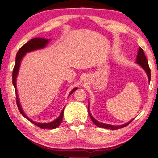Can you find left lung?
<instances>
[{"instance_id":"1","label":"left lung","mask_w":158,"mask_h":158,"mask_svg":"<svg viewBox=\"0 0 158 158\" xmlns=\"http://www.w3.org/2000/svg\"><path fill=\"white\" fill-rule=\"evenodd\" d=\"M136 63L139 64L140 67H142V68L144 69V70L145 71L147 75H148V81L149 82L150 81V77H151V73H150V69L149 68V64H148V60L145 57V55H144L143 49H142L141 47H139V50H138V53L137 55V59H136ZM88 114L90 116V118L93 121V122L96 125L97 127H101V128H104V129H112V130H114V129H118L120 128H123V127H126L128 125L129 123H130L131 121H129L126 124H122V125H111V124H103V123L99 122L98 121L96 120V118H94L93 117L91 114H90V110H89V104H88Z\"/></svg>"}]
</instances>
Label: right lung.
Segmentation results:
<instances>
[{"mask_svg":"<svg viewBox=\"0 0 158 158\" xmlns=\"http://www.w3.org/2000/svg\"><path fill=\"white\" fill-rule=\"evenodd\" d=\"M50 40L49 39H45V38H34L29 41L27 43H26L25 44H23L22 47L19 49V50L18 51V52L16 54V64L14 65V70H13V75H12V82H13V85L14 86L15 88V91H16V103L17 106H18L19 110L20 111V113L22 114L23 116L31 122L32 124L36 125V126L40 127L42 129H55L57 127H59V125L61 124L62 121V118H63V113H64V107L63 108V109L62 110L61 113H60V116H58L57 118H56L52 122H47V123H40V122H36L34 121L31 120V118H29L28 116L26 115V114L23 111V110L22 109V108L21 106V103L20 101H19V98L18 96V92H17V88H16V78H17V75H18L19 73V68H20V64L21 62L22 61V59L24 57L25 55L27 53L31 52L32 51L34 50H38V49H41L44 48L45 47L47 46V44H48ZM77 89V88H75L71 90L69 96H70L71 94H73V92L75 91Z\"/></svg>","mask_w":158,"mask_h":158,"instance_id":"obj_1","label":"right lung"}]
</instances>
